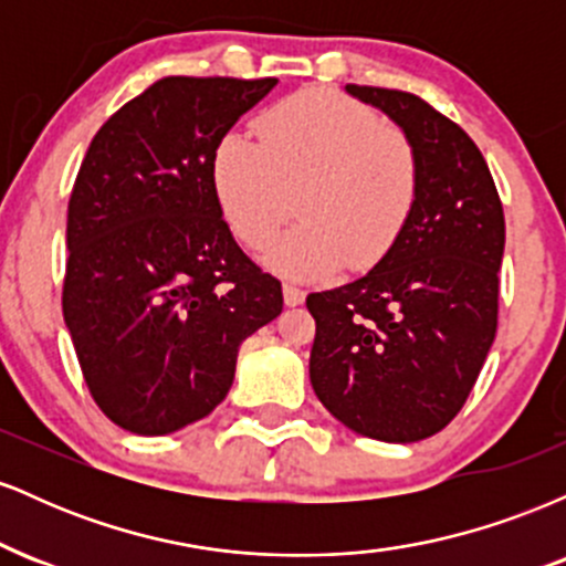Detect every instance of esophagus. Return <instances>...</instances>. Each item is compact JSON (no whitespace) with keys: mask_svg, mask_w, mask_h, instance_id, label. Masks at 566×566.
Listing matches in <instances>:
<instances>
[{"mask_svg":"<svg viewBox=\"0 0 566 566\" xmlns=\"http://www.w3.org/2000/svg\"><path fill=\"white\" fill-rule=\"evenodd\" d=\"M282 292H284V305H290V308H295V305H303L305 292L301 287H295V284H284Z\"/></svg>","mask_w":566,"mask_h":566,"instance_id":"esophagus-1","label":"esophagus"}]
</instances>
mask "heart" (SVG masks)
<instances>
[{
  "label": "heart",
  "instance_id": "heart-1",
  "mask_svg": "<svg viewBox=\"0 0 566 566\" xmlns=\"http://www.w3.org/2000/svg\"><path fill=\"white\" fill-rule=\"evenodd\" d=\"M261 143L223 135L212 188L226 223L261 250L301 212L303 223L265 252L290 276L365 271L386 258L420 193L415 148L373 108L329 90H303L258 116Z\"/></svg>",
  "mask_w": 566,
  "mask_h": 566
}]
</instances>
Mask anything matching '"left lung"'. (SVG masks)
I'll return each mask as SVG.
<instances>
[{"instance_id":"left-lung-1","label":"left lung","mask_w":566,"mask_h":566,"mask_svg":"<svg viewBox=\"0 0 566 566\" xmlns=\"http://www.w3.org/2000/svg\"><path fill=\"white\" fill-rule=\"evenodd\" d=\"M346 93L401 129L420 193L382 261L308 295V375L350 431L409 444L460 412L495 340L503 205L476 143L437 108L399 90L346 84Z\"/></svg>"}]
</instances>
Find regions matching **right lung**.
<instances>
[{"label":"right lung","mask_w":566,"mask_h":566,"mask_svg":"<svg viewBox=\"0 0 566 566\" xmlns=\"http://www.w3.org/2000/svg\"><path fill=\"white\" fill-rule=\"evenodd\" d=\"M279 80L165 76L90 143L69 201L63 319L95 405L138 437L207 418L282 284L233 242L212 154Z\"/></svg>","instance_id":"obj_1"}]
</instances>
